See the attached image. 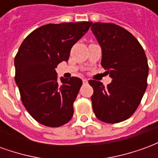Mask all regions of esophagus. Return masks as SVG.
<instances>
[{"instance_id":"obj_1","label":"esophagus","mask_w":158,"mask_h":158,"mask_svg":"<svg viewBox=\"0 0 158 158\" xmlns=\"http://www.w3.org/2000/svg\"><path fill=\"white\" fill-rule=\"evenodd\" d=\"M83 83H84V84H86V83H88V79H83Z\"/></svg>"}]
</instances>
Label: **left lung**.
Returning <instances> with one entry per match:
<instances>
[{"mask_svg": "<svg viewBox=\"0 0 158 158\" xmlns=\"http://www.w3.org/2000/svg\"><path fill=\"white\" fill-rule=\"evenodd\" d=\"M91 31L102 48L101 64L112 78L106 87L89 80L93 111L102 122H122L135 112L147 87L146 54L135 36L120 26L95 23Z\"/></svg>", "mask_w": 158, "mask_h": 158, "instance_id": "obj_1", "label": "left lung"}]
</instances>
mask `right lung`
Instances as JSON below:
<instances>
[{
  "instance_id": "add662e5",
  "label": "right lung",
  "mask_w": 158,
  "mask_h": 158,
  "mask_svg": "<svg viewBox=\"0 0 158 158\" xmlns=\"http://www.w3.org/2000/svg\"><path fill=\"white\" fill-rule=\"evenodd\" d=\"M91 22L49 23L27 36L14 60L15 82L26 110L43 125L59 127L72 118L73 104L82 80L57 81L56 68L68 62L73 45L85 35Z\"/></svg>"
}]
</instances>
